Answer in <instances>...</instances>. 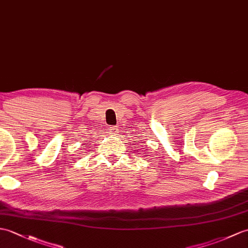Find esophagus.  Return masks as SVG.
Instances as JSON below:
<instances>
[{
    "mask_svg": "<svg viewBox=\"0 0 248 248\" xmlns=\"http://www.w3.org/2000/svg\"><path fill=\"white\" fill-rule=\"evenodd\" d=\"M108 133L110 134H116L118 132V128L116 125H112V126H108Z\"/></svg>",
    "mask_w": 248,
    "mask_h": 248,
    "instance_id": "obj_1",
    "label": "esophagus"
}]
</instances>
